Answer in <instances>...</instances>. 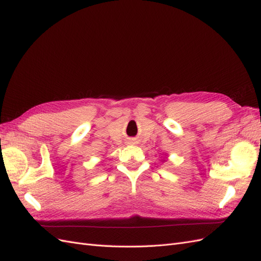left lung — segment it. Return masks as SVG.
Listing matches in <instances>:
<instances>
[{"label":"left lung","instance_id":"left-lung-1","mask_svg":"<svg viewBox=\"0 0 261 261\" xmlns=\"http://www.w3.org/2000/svg\"><path fill=\"white\" fill-rule=\"evenodd\" d=\"M165 161H166V157H164V161L163 162H165Z\"/></svg>","mask_w":261,"mask_h":261}]
</instances>
